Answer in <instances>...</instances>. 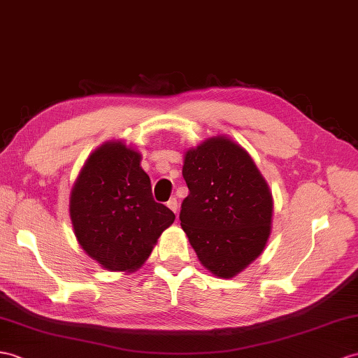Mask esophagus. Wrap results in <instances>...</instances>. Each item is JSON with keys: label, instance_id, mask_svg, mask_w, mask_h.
Listing matches in <instances>:
<instances>
[{"label": "esophagus", "instance_id": "34e87169", "mask_svg": "<svg viewBox=\"0 0 358 358\" xmlns=\"http://www.w3.org/2000/svg\"><path fill=\"white\" fill-rule=\"evenodd\" d=\"M167 206L171 209V211L174 214H178V208H179V203H178V199L176 197H171L169 202H167Z\"/></svg>", "mask_w": 358, "mask_h": 358}]
</instances>
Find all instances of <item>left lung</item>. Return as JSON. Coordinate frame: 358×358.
Masks as SVG:
<instances>
[{"label": "left lung", "instance_id": "1", "mask_svg": "<svg viewBox=\"0 0 358 358\" xmlns=\"http://www.w3.org/2000/svg\"><path fill=\"white\" fill-rule=\"evenodd\" d=\"M180 226L209 272L232 278L263 252L273 202L250 156L224 136L185 155Z\"/></svg>", "mask_w": 358, "mask_h": 358}]
</instances>
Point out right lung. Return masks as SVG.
Returning a JSON list of instances; mask_svg holds the SVG:
<instances>
[{
	"instance_id": "obj_1",
	"label": "right lung",
	"mask_w": 358,
	"mask_h": 358,
	"mask_svg": "<svg viewBox=\"0 0 358 358\" xmlns=\"http://www.w3.org/2000/svg\"><path fill=\"white\" fill-rule=\"evenodd\" d=\"M69 203L80 246L113 272L141 266L174 222L171 209L155 202L141 155L123 143H106L90 156Z\"/></svg>"
}]
</instances>
